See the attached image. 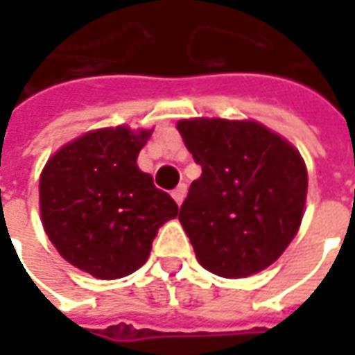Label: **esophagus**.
Wrapping results in <instances>:
<instances>
[{
    "label": "esophagus",
    "instance_id": "1",
    "mask_svg": "<svg viewBox=\"0 0 355 355\" xmlns=\"http://www.w3.org/2000/svg\"><path fill=\"white\" fill-rule=\"evenodd\" d=\"M185 193H187V185L182 184V185H178V187L171 191V198L175 199V203H178V205H182L185 199Z\"/></svg>",
    "mask_w": 355,
    "mask_h": 355
}]
</instances>
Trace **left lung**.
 <instances>
[{
  "instance_id": "1",
  "label": "left lung",
  "mask_w": 355,
  "mask_h": 355,
  "mask_svg": "<svg viewBox=\"0 0 355 355\" xmlns=\"http://www.w3.org/2000/svg\"><path fill=\"white\" fill-rule=\"evenodd\" d=\"M178 130L201 166L180 209L199 265L225 279L270 266L293 241L306 203L298 150L252 120L191 118Z\"/></svg>"
}]
</instances>
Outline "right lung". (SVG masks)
<instances>
[{
	"instance_id": "1",
	"label": "right lung",
	"mask_w": 355,
	"mask_h": 355,
	"mask_svg": "<svg viewBox=\"0 0 355 355\" xmlns=\"http://www.w3.org/2000/svg\"><path fill=\"white\" fill-rule=\"evenodd\" d=\"M152 130H92L51 157L39 180L45 233L64 261L103 280L148 261L157 229L178 217L175 201L136 157Z\"/></svg>"
}]
</instances>
